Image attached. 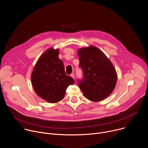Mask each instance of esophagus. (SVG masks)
<instances>
[{
	"label": "esophagus",
	"instance_id": "esophagus-1",
	"mask_svg": "<svg viewBox=\"0 0 148 148\" xmlns=\"http://www.w3.org/2000/svg\"><path fill=\"white\" fill-rule=\"evenodd\" d=\"M71 77L73 78H75V75H74V74H71Z\"/></svg>",
	"mask_w": 148,
	"mask_h": 148
}]
</instances>
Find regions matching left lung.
<instances>
[{
    "instance_id": "1",
    "label": "left lung",
    "mask_w": 148,
    "mask_h": 148,
    "mask_svg": "<svg viewBox=\"0 0 148 148\" xmlns=\"http://www.w3.org/2000/svg\"><path fill=\"white\" fill-rule=\"evenodd\" d=\"M78 56L84 75L78 84L84 97L94 102L108 97L117 81L116 70L110 59L93 46L78 49Z\"/></svg>"
}]
</instances>
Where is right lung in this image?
<instances>
[{"label":"right lung","instance_id":"right-lung-1","mask_svg":"<svg viewBox=\"0 0 148 148\" xmlns=\"http://www.w3.org/2000/svg\"><path fill=\"white\" fill-rule=\"evenodd\" d=\"M58 54V49H47L38 59L31 75L37 95L50 103L62 100L67 88L74 83L73 78L66 74Z\"/></svg>","mask_w":148,"mask_h":148}]
</instances>
